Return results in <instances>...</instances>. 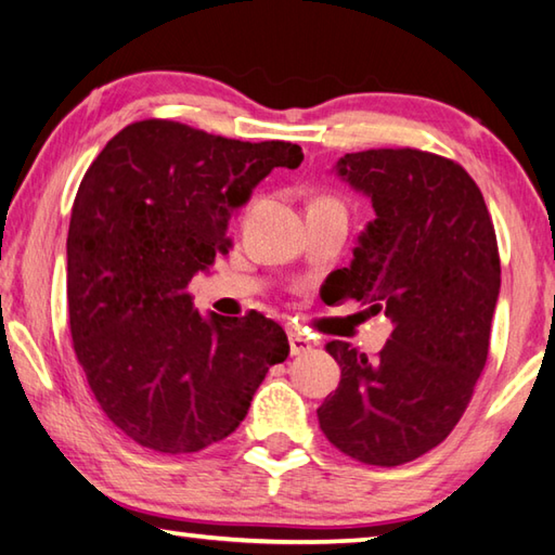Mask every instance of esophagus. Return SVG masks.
<instances>
[{"label":"esophagus","instance_id":"obj_1","mask_svg":"<svg viewBox=\"0 0 555 555\" xmlns=\"http://www.w3.org/2000/svg\"><path fill=\"white\" fill-rule=\"evenodd\" d=\"M288 345H291V354H294V357L306 354V351L312 349V341L304 335V332H298V330H288Z\"/></svg>","mask_w":555,"mask_h":555}]
</instances>
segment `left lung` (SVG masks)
Here are the masks:
<instances>
[{
	"label": "left lung",
	"mask_w": 555,
	"mask_h": 555,
	"mask_svg": "<svg viewBox=\"0 0 555 555\" xmlns=\"http://www.w3.org/2000/svg\"><path fill=\"white\" fill-rule=\"evenodd\" d=\"M335 175L376 214L337 269L339 296L386 310L392 332L376 359L327 341L341 378L318 420L347 456L400 466L449 437L486 366L500 296L495 228L476 181L447 157L364 150L339 157Z\"/></svg>",
	"instance_id": "obj_1"
}]
</instances>
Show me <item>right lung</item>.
Segmentation results:
<instances>
[{
  "instance_id": "add662e5",
  "label": "right lung",
  "mask_w": 555,
  "mask_h": 555,
  "mask_svg": "<svg viewBox=\"0 0 555 555\" xmlns=\"http://www.w3.org/2000/svg\"><path fill=\"white\" fill-rule=\"evenodd\" d=\"M304 150L243 143L177 120H138L79 184L67 233V312L79 366L106 417L135 444L194 453L245 420L288 357L274 320L201 315L189 294L228 251L230 216Z\"/></svg>"
}]
</instances>
